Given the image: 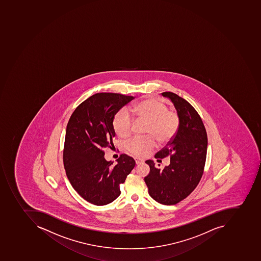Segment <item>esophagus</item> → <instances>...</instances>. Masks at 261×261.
I'll use <instances>...</instances> for the list:
<instances>
[{"instance_id":"1","label":"esophagus","mask_w":261,"mask_h":261,"mask_svg":"<svg viewBox=\"0 0 261 261\" xmlns=\"http://www.w3.org/2000/svg\"><path fill=\"white\" fill-rule=\"evenodd\" d=\"M134 160H135V162H136V164H137V165H138V164H140V163H141V162H143V161L141 160V159H140V158H134Z\"/></svg>"}]
</instances>
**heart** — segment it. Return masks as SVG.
<instances>
[{
	"label": "heart",
	"instance_id": "1",
	"mask_svg": "<svg viewBox=\"0 0 261 261\" xmlns=\"http://www.w3.org/2000/svg\"><path fill=\"white\" fill-rule=\"evenodd\" d=\"M129 113L122 109L113 119L115 133L125 139L131 135L134 119L147 121L145 134L151 137L141 138L134 137L126 143L128 152L137 156H145L155 147L154 137L159 144H166L177 134L180 124V117L177 112L168 109L167 105L152 96H147L133 106Z\"/></svg>",
	"mask_w": 261,
	"mask_h": 261
}]
</instances>
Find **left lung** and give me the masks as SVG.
Wrapping results in <instances>:
<instances>
[{"label":"left lung","mask_w":261,"mask_h":261,"mask_svg":"<svg viewBox=\"0 0 261 261\" xmlns=\"http://www.w3.org/2000/svg\"><path fill=\"white\" fill-rule=\"evenodd\" d=\"M173 102L180 117L177 134L155 154V158L169 156V166L163 169L155 167L154 162L147 160L150 172L145 177L148 194L164 205H175L188 197L196 188L203 174L207 134L197 111L188 101L177 94L162 93Z\"/></svg>","instance_id":"obj_1"}]
</instances>
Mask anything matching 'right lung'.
Listing matches in <instances>:
<instances>
[{
	"instance_id": "obj_1",
	"label": "right lung",
	"mask_w": 261,
	"mask_h": 261,
	"mask_svg": "<svg viewBox=\"0 0 261 261\" xmlns=\"http://www.w3.org/2000/svg\"><path fill=\"white\" fill-rule=\"evenodd\" d=\"M134 96L101 92L77 107L67 123L63 165L74 190L96 205L113 202L120 194V185L135 166L134 158L121 154L117 164L107 162L105 148H112L115 115Z\"/></svg>"
}]
</instances>
